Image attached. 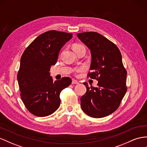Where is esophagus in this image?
Instances as JSON below:
<instances>
[{
  "label": "esophagus",
  "instance_id": "obj_1",
  "mask_svg": "<svg viewBox=\"0 0 147 147\" xmlns=\"http://www.w3.org/2000/svg\"><path fill=\"white\" fill-rule=\"evenodd\" d=\"M72 84H79V83L77 81V80H74V79H73L72 80Z\"/></svg>",
  "mask_w": 147,
  "mask_h": 147
}]
</instances>
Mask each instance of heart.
I'll use <instances>...</instances> for the list:
<instances>
[{"label": "heart", "instance_id": "heart-1", "mask_svg": "<svg viewBox=\"0 0 147 147\" xmlns=\"http://www.w3.org/2000/svg\"><path fill=\"white\" fill-rule=\"evenodd\" d=\"M82 46H83V45H82L75 44V45H73V48H75V47H78ZM83 69H84V68H83V67H80V68L77 69L76 70H77V71H81V70H83Z\"/></svg>", "mask_w": 147, "mask_h": 147}]
</instances>
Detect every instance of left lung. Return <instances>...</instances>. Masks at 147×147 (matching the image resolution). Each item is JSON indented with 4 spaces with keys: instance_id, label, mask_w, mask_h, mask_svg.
<instances>
[{
    "instance_id": "left-lung-1",
    "label": "left lung",
    "mask_w": 147,
    "mask_h": 147,
    "mask_svg": "<svg viewBox=\"0 0 147 147\" xmlns=\"http://www.w3.org/2000/svg\"><path fill=\"white\" fill-rule=\"evenodd\" d=\"M90 50L92 63L88 74L98 80V86H88L84 82L86 92L81 97L82 109L88 116L101 118L116 111L127 92V71L122 55L116 45L96 32L77 34Z\"/></svg>"
}]
</instances>
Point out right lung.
I'll list each match as a JSON object with an SVG mask.
<instances>
[{
  "label": "right lung",
  "mask_w": 147,
  "mask_h": 147,
  "mask_svg": "<svg viewBox=\"0 0 147 147\" xmlns=\"http://www.w3.org/2000/svg\"><path fill=\"white\" fill-rule=\"evenodd\" d=\"M72 38V33L51 30L40 34L26 47L20 59L17 80L22 100L34 116H49L61 104V91L72 80L53 81L50 69L56 64L59 51Z\"/></svg>",
  "instance_id": "1"
}]
</instances>
